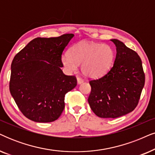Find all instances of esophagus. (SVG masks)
<instances>
[{"label":"esophagus","instance_id":"obj_1","mask_svg":"<svg viewBox=\"0 0 155 155\" xmlns=\"http://www.w3.org/2000/svg\"><path fill=\"white\" fill-rule=\"evenodd\" d=\"M77 81H78V84H80V83H82V82H83L84 80L82 78H81L80 77H77Z\"/></svg>","mask_w":155,"mask_h":155}]
</instances>
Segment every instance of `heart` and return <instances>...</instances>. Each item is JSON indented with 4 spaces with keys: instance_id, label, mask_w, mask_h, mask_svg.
Masks as SVG:
<instances>
[{
    "instance_id": "heart-1",
    "label": "heart",
    "mask_w": 155,
    "mask_h": 155,
    "mask_svg": "<svg viewBox=\"0 0 155 155\" xmlns=\"http://www.w3.org/2000/svg\"><path fill=\"white\" fill-rule=\"evenodd\" d=\"M114 51L107 44L80 42L72 46L69 55L62 56L61 62L65 69L74 72L81 65L82 73L88 78H97L104 75L111 67Z\"/></svg>"
}]
</instances>
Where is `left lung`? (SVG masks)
<instances>
[{
    "label": "left lung",
    "mask_w": 155,
    "mask_h": 155,
    "mask_svg": "<svg viewBox=\"0 0 155 155\" xmlns=\"http://www.w3.org/2000/svg\"><path fill=\"white\" fill-rule=\"evenodd\" d=\"M114 65L102 77L90 80L88 102L96 115L117 118L135 109L145 81L142 60L138 54L117 39Z\"/></svg>",
    "instance_id": "left-lung-1"
}]
</instances>
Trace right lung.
Instances as JSON below:
<instances>
[{
    "instance_id": "add662e5",
    "label": "right lung",
    "mask_w": 155,
    "mask_h": 155,
    "mask_svg": "<svg viewBox=\"0 0 155 155\" xmlns=\"http://www.w3.org/2000/svg\"><path fill=\"white\" fill-rule=\"evenodd\" d=\"M73 36L35 38L14 57L10 92L29 120L51 122L63 112L65 94L77 85L75 76L65 75L60 68L62 54Z\"/></svg>"
}]
</instances>
